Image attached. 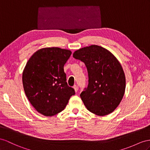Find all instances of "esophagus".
Here are the masks:
<instances>
[{
    "mask_svg": "<svg viewBox=\"0 0 150 150\" xmlns=\"http://www.w3.org/2000/svg\"><path fill=\"white\" fill-rule=\"evenodd\" d=\"M74 89H75V93H77V91H78V87H77V86L75 85V86H74Z\"/></svg>",
    "mask_w": 150,
    "mask_h": 150,
    "instance_id": "obj_1",
    "label": "esophagus"
}]
</instances>
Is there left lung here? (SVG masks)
Masks as SVG:
<instances>
[{
  "label": "left lung",
  "mask_w": 150,
  "mask_h": 150,
  "mask_svg": "<svg viewBox=\"0 0 150 150\" xmlns=\"http://www.w3.org/2000/svg\"><path fill=\"white\" fill-rule=\"evenodd\" d=\"M74 58L85 63L89 83L80 94L87 109L95 115L105 116L117 108L125 90L124 71L112 52L96 45L74 52Z\"/></svg>",
  "instance_id": "obj_1"
}]
</instances>
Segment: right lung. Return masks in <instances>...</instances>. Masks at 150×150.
<instances>
[{
	"instance_id": "add662e5",
	"label": "right lung",
	"mask_w": 150,
	"mask_h": 150,
	"mask_svg": "<svg viewBox=\"0 0 150 150\" xmlns=\"http://www.w3.org/2000/svg\"><path fill=\"white\" fill-rule=\"evenodd\" d=\"M71 54L68 49L42 48L26 63L22 76L25 94L33 108L44 116L62 112L75 94L68 86L63 68Z\"/></svg>"
}]
</instances>
